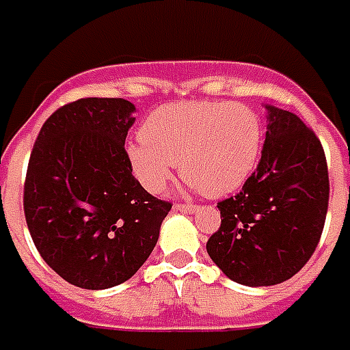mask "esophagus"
I'll use <instances>...</instances> for the list:
<instances>
[{"label":"esophagus","instance_id":"obj_1","mask_svg":"<svg viewBox=\"0 0 350 350\" xmlns=\"http://www.w3.org/2000/svg\"><path fill=\"white\" fill-rule=\"evenodd\" d=\"M173 209L179 211V213H187V215H194L200 207H198V205H192V203H177V205H173Z\"/></svg>","mask_w":350,"mask_h":350}]
</instances>
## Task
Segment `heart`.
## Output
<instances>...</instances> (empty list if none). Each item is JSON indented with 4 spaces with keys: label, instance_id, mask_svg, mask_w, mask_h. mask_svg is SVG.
<instances>
[{
    "label": "heart",
    "instance_id": "obj_1",
    "mask_svg": "<svg viewBox=\"0 0 350 350\" xmlns=\"http://www.w3.org/2000/svg\"><path fill=\"white\" fill-rule=\"evenodd\" d=\"M126 147L131 173L150 194H160L173 165L188 190L222 198L239 190L256 170L262 120L254 109L224 101H187L156 109Z\"/></svg>",
    "mask_w": 350,
    "mask_h": 350
}]
</instances>
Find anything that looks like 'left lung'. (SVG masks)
Listing matches in <instances>:
<instances>
[{
  "label": "left lung",
  "instance_id": "obj_1",
  "mask_svg": "<svg viewBox=\"0 0 350 350\" xmlns=\"http://www.w3.org/2000/svg\"><path fill=\"white\" fill-rule=\"evenodd\" d=\"M266 141L241 192L220 202L219 232L207 252L228 279L271 286L298 273L319 245L329 183L313 131L290 111L267 105Z\"/></svg>",
  "mask_w": 350,
  "mask_h": 350
}]
</instances>
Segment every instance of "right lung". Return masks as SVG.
I'll return each mask as SVG.
<instances>
[{"label":"right lung","mask_w":350,"mask_h":350,"mask_svg":"<svg viewBox=\"0 0 350 350\" xmlns=\"http://www.w3.org/2000/svg\"><path fill=\"white\" fill-rule=\"evenodd\" d=\"M135 105L84 98L49 116L24 185V215L49 266L79 288L105 290L131 279L160 237L171 203L131 175L124 141Z\"/></svg>","instance_id":"obj_1"}]
</instances>
